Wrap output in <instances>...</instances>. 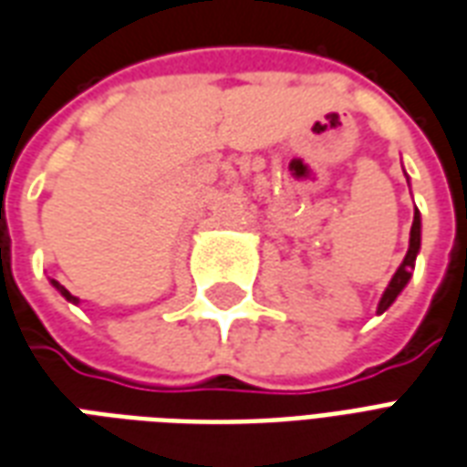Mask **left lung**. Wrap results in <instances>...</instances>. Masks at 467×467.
<instances>
[{
	"instance_id": "obj_1",
	"label": "left lung",
	"mask_w": 467,
	"mask_h": 467,
	"mask_svg": "<svg viewBox=\"0 0 467 467\" xmlns=\"http://www.w3.org/2000/svg\"><path fill=\"white\" fill-rule=\"evenodd\" d=\"M420 250V213H413V224H410V243H409V252H406V257L400 262V267L396 269V275L391 277L389 286H386V292H383L381 302H379V314H383L393 302H396V296L403 292V286L409 285L410 272L416 267V254Z\"/></svg>"
}]
</instances>
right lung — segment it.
<instances>
[{"instance_id":"obj_1","label":"right lung","mask_w":467,"mask_h":467,"mask_svg":"<svg viewBox=\"0 0 467 467\" xmlns=\"http://www.w3.org/2000/svg\"><path fill=\"white\" fill-rule=\"evenodd\" d=\"M51 285H54V286H57V289H58V292H61V296H67V299H68V302H71V304H78V296H74V295H71V292H68V289H67V286H61V285H58V282H57V279H51Z\"/></svg>"}]
</instances>
